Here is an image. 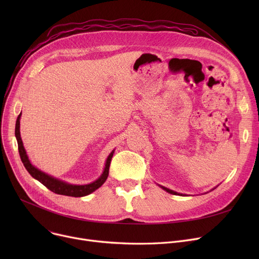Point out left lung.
I'll use <instances>...</instances> for the list:
<instances>
[{"label":"left lung","mask_w":259,"mask_h":259,"mask_svg":"<svg viewBox=\"0 0 259 259\" xmlns=\"http://www.w3.org/2000/svg\"><path fill=\"white\" fill-rule=\"evenodd\" d=\"M161 189H164L166 192H168V193H170V194H173V195H186V194H182V193H178V192H175V191H173V190H170V189H168V188H166V187H164V186H160V185H158ZM215 189V188H214Z\"/></svg>","instance_id":"left-lung-1"}]
</instances>
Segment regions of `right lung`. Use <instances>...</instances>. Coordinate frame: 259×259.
Returning a JSON list of instances; mask_svg holds the SVG:
<instances>
[{
  "label": "right lung",
  "instance_id": "obj_1",
  "mask_svg": "<svg viewBox=\"0 0 259 259\" xmlns=\"http://www.w3.org/2000/svg\"><path fill=\"white\" fill-rule=\"evenodd\" d=\"M22 112L19 114L16 122V138L18 142V147H19V153L22 159L23 165L25 166L26 170L29 172V174L32 176L33 179L38 181L39 183H42L45 187H47L50 191L61 194V195H66V196H73V197H81V196H86L94 192L95 190L99 189L107 180L108 175H109V167H110V162L111 158L113 156L114 150L108 155L106 159V164L103 173L101 174L100 178L98 180H95L94 182L86 185H74V184H69L67 182H64L62 180H59L57 178H53L52 175H49L43 171H40L36 167H34L29 158L28 155L26 153V150L24 148L22 139H21V133H20V118H21Z\"/></svg>",
  "mask_w": 259,
  "mask_h": 259
}]
</instances>
